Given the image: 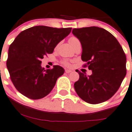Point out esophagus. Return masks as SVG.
I'll return each instance as SVG.
<instances>
[{"label":"esophagus","mask_w":132,"mask_h":132,"mask_svg":"<svg viewBox=\"0 0 132 132\" xmlns=\"http://www.w3.org/2000/svg\"><path fill=\"white\" fill-rule=\"evenodd\" d=\"M72 72V70H69V69H66V70H65V72H66V73H70V72Z\"/></svg>","instance_id":"1"}]
</instances>
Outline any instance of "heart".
<instances>
[{
	"label": "heart",
	"mask_w": 132,
	"mask_h": 132,
	"mask_svg": "<svg viewBox=\"0 0 132 132\" xmlns=\"http://www.w3.org/2000/svg\"><path fill=\"white\" fill-rule=\"evenodd\" d=\"M78 41H79V40H78V38L77 37H74V36L71 37L69 38V43H70V44L71 45H72L73 44H74L75 42H78ZM63 65H65L67 67L70 66V63H69V62H68L67 60H64V61L63 62Z\"/></svg>",
	"instance_id": "obj_1"
}]
</instances>
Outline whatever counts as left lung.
I'll return each instance as SVG.
<instances>
[{
	"instance_id": "1",
	"label": "left lung",
	"mask_w": 132,
	"mask_h": 132,
	"mask_svg": "<svg viewBox=\"0 0 132 132\" xmlns=\"http://www.w3.org/2000/svg\"><path fill=\"white\" fill-rule=\"evenodd\" d=\"M72 34L81 43L85 67L92 71L91 75L78 71L75 91L88 103L105 102L117 92L126 75L127 58L122 47L112 34L98 27L73 29Z\"/></svg>"
}]
</instances>
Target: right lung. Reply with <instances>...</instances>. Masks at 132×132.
I'll return each instance as SVG.
<instances>
[{"label": "right lung", "instance_id": "add662e5", "mask_svg": "<svg viewBox=\"0 0 132 132\" xmlns=\"http://www.w3.org/2000/svg\"><path fill=\"white\" fill-rule=\"evenodd\" d=\"M72 28L34 26L22 31L9 48L7 67L10 79L19 92L33 100L47 96L64 73L62 67L45 70L41 67L44 55L52 54Z\"/></svg>", "mask_w": 132, "mask_h": 132}]
</instances>
